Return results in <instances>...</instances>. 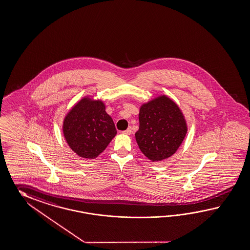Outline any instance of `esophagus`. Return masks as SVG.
Instances as JSON below:
<instances>
[{"instance_id": "obj_1", "label": "esophagus", "mask_w": 250, "mask_h": 250, "mask_svg": "<svg viewBox=\"0 0 250 250\" xmlns=\"http://www.w3.org/2000/svg\"><path fill=\"white\" fill-rule=\"evenodd\" d=\"M123 134H132V128L128 127L125 131L123 132Z\"/></svg>"}]
</instances>
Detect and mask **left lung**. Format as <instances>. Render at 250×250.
<instances>
[{
  "label": "left lung",
  "mask_w": 250,
  "mask_h": 250,
  "mask_svg": "<svg viewBox=\"0 0 250 250\" xmlns=\"http://www.w3.org/2000/svg\"><path fill=\"white\" fill-rule=\"evenodd\" d=\"M139 123L135 139L142 152L152 162L171 156L187 133L181 110L165 96L141 106Z\"/></svg>",
  "instance_id": "left-lung-1"
}]
</instances>
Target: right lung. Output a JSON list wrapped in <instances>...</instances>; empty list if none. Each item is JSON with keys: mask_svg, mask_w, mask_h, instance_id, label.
Masks as SVG:
<instances>
[{"mask_svg": "<svg viewBox=\"0 0 250 250\" xmlns=\"http://www.w3.org/2000/svg\"><path fill=\"white\" fill-rule=\"evenodd\" d=\"M63 133L68 146L79 156L94 159L109 145L116 129L101 101L83 98L66 116Z\"/></svg>", "mask_w": 250, "mask_h": 250, "instance_id": "add662e5", "label": "right lung"}]
</instances>
